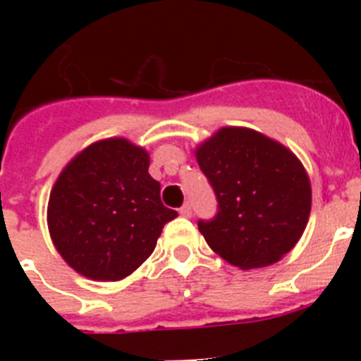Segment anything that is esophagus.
Listing matches in <instances>:
<instances>
[{
	"label": "esophagus",
	"instance_id": "esophagus-1",
	"mask_svg": "<svg viewBox=\"0 0 361 361\" xmlns=\"http://www.w3.org/2000/svg\"><path fill=\"white\" fill-rule=\"evenodd\" d=\"M178 213H180V215H183V216H191V204L190 202L184 204L183 208L178 209Z\"/></svg>",
	"mask_w": 361,
	"mask_h": 361
}]
</instances>
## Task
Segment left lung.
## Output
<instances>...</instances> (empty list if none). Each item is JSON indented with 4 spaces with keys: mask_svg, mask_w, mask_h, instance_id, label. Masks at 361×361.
Listing matches in <instances>:
<instances>
[{
    "mask_svg": "<svg viewBox=\"0 0 361 361\" xmlns=\"http://www.w3.org/2000/svg\"><path fill=\"white\" fill-rule=\"evenodd\" d=\"M197 161L216 197L199 231L216 255L240 269L275 264L307 226L311 184L286 146L247 128H222L199 146Z\"/></svg>",
    "mask_w": 361,
    "mask_h": 361,
    "instance_id": "8db88e82",
    "label": "left lung"
}]
</instances>
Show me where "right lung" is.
Here are the masks:
<instances>
[{
    "label": "right lung",
    "mask_w": 361,
    "mask_h": 361,
    "mask_svg": "<svg viewBox=\"0 0 361 361\" xmlns=\"http://www.w3.org/2000/svg\"><path fill=\"white\" fill-rule=\"evenodd\" d=\"M149 157L126 139L82 149L54 184L49 229L70 267L92 280H121L155 250L177 216L148 173Z\"/></svg>",
    "instance_id": "add662e5"
}]
</instances>
